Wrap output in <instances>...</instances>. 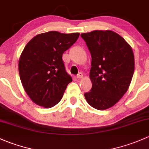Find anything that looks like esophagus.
I'll return each mask as SVG.
<instances>
[{
    "instance_id": "1",
    "label": "esophagus",
    "mask_w": 149,
    "mask_h": 149,
    "mask_svg": "<svg viewBox=\"0 0 149 149\" xmlns=\"http://www.w3.org/2000/svg\"><path fill=\"white\" fill-rule=\"evenodd\" d=\"M77 79H82V78H83V74H82V73L79 72V74L77 75Z\"/></svg>"
}]
</instances>
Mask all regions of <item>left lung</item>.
<instances>
[{
	"label": "left lung",
	"instance_id": "left-lung-1",
	"mask_svg": "<svg viewBox=\"0 0 149 149\" xmlns=\"http://www.w3.org/2000/svg\"><path fill=\"white\" fill-rule=\"evenodd\" d=\"M92 56L89 105L103 110L116 105L128 90L135 69L131 46L116 32L95 30L81 34Z\"/></svg>",
	"mask_w": 149,
	"mask_h": 149
}]
</instances>
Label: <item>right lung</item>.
I'll return each mask as SVG.
<instances>
[{"mask_svg": "<svg viewBox=\"0 0 149 149\" xmlns=\"http://www.w3.org/2000/svg\"><path fill=\"white\" fill-rule=\"evenodd\" d=\"M79 36V33L52 31L36 35L24 47L18 72L24 90L35 104L50 108L61 100L72 81L66 71L62 54Z\"/></svg>", "mask_w": 149, "mask_h": 149, "instance_id": "1", "label": "right lung"}]
</instances>
